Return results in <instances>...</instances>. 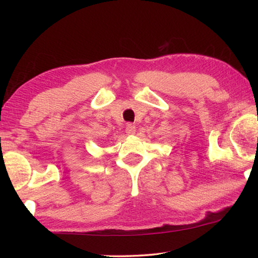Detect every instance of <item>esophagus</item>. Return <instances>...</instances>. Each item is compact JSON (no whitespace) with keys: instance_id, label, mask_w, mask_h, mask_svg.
Returning a JSON list of instances; mask_svg holds the SVG:
<instances>
[{"instance_id":"obj_1","label":"esophagus","mask_w":258,"mask_h":258,"mask_svg":"<svg viewBox=\"0 0 258 258\" xmlns=\"http://www.w3.org/2000/svg\"><path fill=\"white\" fill-rule=\"evenodd\" d=\"M126 134L127 135H134L135 132H137V127H135L134 125L132 124H128L127 126H126Z\"/></svg>"}]
</instances>
